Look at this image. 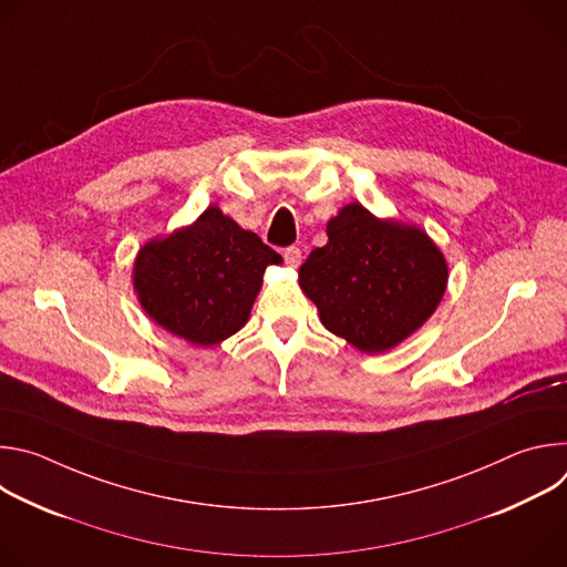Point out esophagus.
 Instances as JSON below:
<instances>
[{"label":"esophagus","instance_id":"esophagus-1","mask_svg":"<svg viewBox=\"0 0 567 567\" xmlns=\"http://www.w3.org/2000/svg\"><path fill=\"white\" fill-rule=\"evenodd\" d=\"M285 262H287V267H300V260H302V254H300V249L298 247H289V249H285Z\"/></svg>","mask_w":567,"mask_h":567}]
</instances>
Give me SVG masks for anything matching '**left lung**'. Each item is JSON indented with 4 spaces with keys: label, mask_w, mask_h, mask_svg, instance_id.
Wrapping results in <instances>:
<instances>
[{
    "label": "left lung",
    "mask_w": 567,
    "mask_h": 567,
    "mask_svg": "<svg viewBox=\"0 0 567 567\" xmlns=\"http://www.w3.org/2000/svg\"><path fill=\"white\" fill-rule=\"evenodd\" d=\"M446 282V258L426 230L381 219L359 202L328 221V245L313 249L298 271L326 330L365 354L415 334L437 309Z\"/></svg>",
    "instance_id": "left-lung-1"
}]
</instances>
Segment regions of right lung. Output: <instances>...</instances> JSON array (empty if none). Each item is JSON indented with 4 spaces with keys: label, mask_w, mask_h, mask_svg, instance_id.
<instances>
[{
    "label": "right lung",
    "mask_w": 567,
    "mask_h": 567,
    "mask_svg": "<svg viewBox=\"0 0 567 567\" xmlns=\"http://www.w3.org/2000/svg\"><path fill=\"white\" fill-rule=\"evenodd\" d=\"M282 258L217 206L138 249L132 285L158 328L210 348L247 326L269 265Z\"/></svg>",
    "instance_id": "right-lung-1"
}]
</instances>
